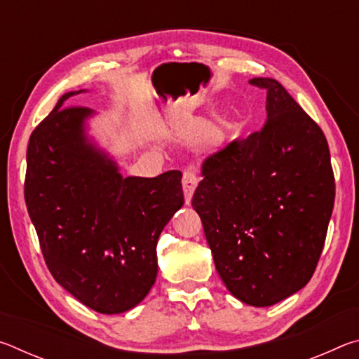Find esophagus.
<instances>
[{"label":"esophagus","mask_w":359,"mask_h":359,"mask_svg":"<svg viewBox=\"0 0 359 359\" xmlns=\"http://www.w3.org/2000/svg\"><path fill=\"white\" fill-rule=\"evenodd\" d=\"M182 187H184V194H185V203L190 204L193 193L198 187V179L191 171H185L184 177H182Z\"/></svg>","instance_id":"1"}]
</instances>
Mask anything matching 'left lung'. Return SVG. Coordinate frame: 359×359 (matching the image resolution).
<instances>
[{
    "label": "left lung",
    "mask_w": 359,
    "mask_h": 359,
    "mask_svg": "<svg viewBox=\"0 0 359 359\" xmlns=\"http://www.w3.org/2000/svg\"><path fill=\"white\" fill-rule=\"evenodd\" d=\"M266 123L203 161L191 205L229 293L269 307L307 285L334 208V174L320 126L271 77Z\"/></svg>",
    "instance_id": "8db88e82"
}]
</instances>
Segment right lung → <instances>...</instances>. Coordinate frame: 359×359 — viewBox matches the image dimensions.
Here are the masks:
<instances>
[{
	"instance_id": "add662e5",
	"label": "right lung",
	"mask_w": 359,
	"mask_h": 359,
	"mask_svg": "<svg viewBox=\"0 0 359 359\" xmlns=\"http://www.w3.org/2000/svg\"><path fill=\"white\" fill-rule=\"evenodd\" d=\"M36 126L27 150L25 201L53 278L93 311L123 313L154 287L156 242L184 205L182 172L123 177L87 133L95 112L65 101Z\"/></svg>"
}]
</instances>
